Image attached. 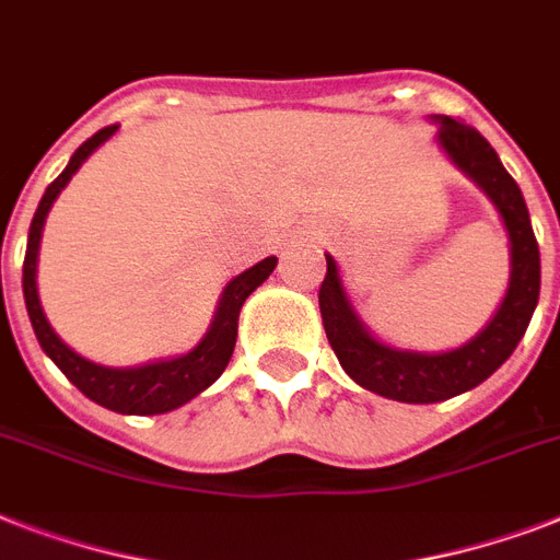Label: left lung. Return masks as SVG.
Instances as JSON below:
<instances>
[{
    "label": "left lung",
    "mask_w": 560,
    "mask_h": 560,
    "mask_svg": "<svg viewBox=\"0 0 560 560\" xmlns=\"http://www.w3.org/2000/svg\"><path fill=\"white\" fill-rule=\"evenodd\" d=\"M430 121L439 127L435 144L444 156L486 194L503 220L512 270L503 302L477 337L451 351H409L369 331L334 255H325L328 272L319 288V314L334 354L358 386L400 404H439L488 381L523 340L540 296V253L521 186L479 130L451 116H430Z\"/></svg>",
    "instance_id": "1"
}]
</instances>
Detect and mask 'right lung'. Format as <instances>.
Masks as SVG:
<instances>
[{"mask_svg":"<svg viewBox=\"0 0 560 560\" xmlns=\"http://www.w3.org/2000/svg\"><path fill=\"white\" fill-rule=\"evenodd\" d=\"M118 125L104 127L98 133L86 139V142L72 153V160L63 168V174L46 188L43 200H39L34 220L28 229V246H25V264H22V296H25V311H28L31 328L37 334L39 349L46 351V358H51L60 372L78 386L90 400L101 404V407L121 412V416H162L171 409L183 407L191 398H197L200 392H206L211 383L218 381L223 369L229 366V358L235 351L237 340V316L241 307L249 299L255 288H261L264 281L270 279V272L276 270L279 258L270 255L255 267L244 270L241 276L229 281L223 293H220L218 311L211 319L209 331L202 334V340L194 346L186 354L177 358H162L142 363V366H101L92 363L74 349H69L60 337L55 334L51 323L46 319V311L39 305L37 293V258H39V237H43V226H46L48 209L57 200V194L69 186V179L78 174L83 162L90 160L92 153L98 151L101 144L113 139Z\"/></svg>","mask_w":560,"mask_h":560,"instance_id":"obj_1","label":"right lung"}]
</instances>
